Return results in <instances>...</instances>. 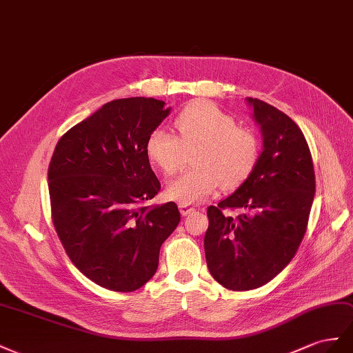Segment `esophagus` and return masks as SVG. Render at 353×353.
Listing matches in <instances>:
<instances>
[{
  "mask_svg": "<svg viewBox=\"0 0 353 353\" xmlns=\"http://www.w3.org/2000/svg\"><path fill=\"white\" fill-rule=\"evenodd\" d=\"M179 210L180 213H182V216H188L192 213V211H195V207H190L188 204H179Z\"/></svg>",
  "mask_w": 353,
  "mask_h": 353,
  "instance_id": "34e87169",
  "label": "esophagus"
}]
</instances>
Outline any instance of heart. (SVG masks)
<instances>
[{"label":"heart","mask_w":353,"mask_h":353,"mask_svg":"<svg viewBox=\"0 0 353 353\" xmlns=\"http://www.w3.org/2000/svg\"><path fill=\"white\" fill-rule=\"evenodd\" d=\"M174 127L179 139L163 128L149 133L145 150L164 176L174 174L183 163L185 149H194L192 164L167 188L180 204H194L213 195L219 186L234 189L250 176L259 159V140L250 130L208 100H195L182 109Z\"/></svg>","instance_id":"heart-1"}]
</instances>
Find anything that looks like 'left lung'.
Masks as SVG:
<instances>
[{
    "label": "left lung",
    "mask_w": 353,
    "mask_h": 353,
    "mask_svg": "<svg viewBox=\"0 0 353 353\" xmlns=\"http://www.w3.org/2000/svg\"><path fill=\"white\" fill-rule=\"evenodd\" d=\"M260 125L263 150L232 195L207 210L204 238L211 276L232 291L254 290L283 270L305 236L315 195V171L306 139L284 112L247 97ZM246 211L234 219L221 209Z\"/></svg>",
    "instance_id": "obj_1"
}]
</instances>
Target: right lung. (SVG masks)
Wrapping results in <instances>:
<instances>
[{
  "instance_id": "right-lung-1",
  "label": "right lung",
  "mask_w": 353,
  "mask_h": 353,
  "mask_svg": "<svg viewBox=\"0 0 353 353\" xmlns=\"http://www.w3.org/2000/svg\"><path fill=\"white\" fill-rule=\"evenodd\" d=\"M117 99L59 139L48 165L52 219L70 261L97 285L130 293L155 275L159 248L180 221L174 203L146 205L161 189L145 143L170 108Z\"/></svg>"
}]
</instances>
